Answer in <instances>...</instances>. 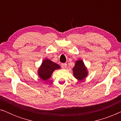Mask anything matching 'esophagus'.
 Returning a JSON list of instances; mask_svg holds the SVG:
<instances>
[{
	"mask_svg": "<svg viewBox=\"0 0 121 121\" xmlns=\"http://www.w3.org/2000/svg\"><path fill=\"white\" fill-rule=\"evenodd\" d=\"M61 66H62V68L63 69H65L67 68V64L66 63H62L61 64Z\"/></svg>",
	"mask_w": 121,
	"mask_h": 121,
	"instance_id": "esophagus-1",
	"label": "esophagus"
}]
</instances>
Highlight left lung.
<instances>
[{"label": "left lung", "instance_id": "8db88e82", "mask_svg": "<svg viewBox=\"0 0 121 121\" xmlns=\"http://www.w3.org/2000/svg\"><path fill=\"white\" fill-rule=\"evenodd\" d=\"M73 75L78 81H82L88 75V70L82 59H78L75 62V65L73 68Z\"/></svg>", "mask_w": 121, "mask_h": 121}]
</instances>
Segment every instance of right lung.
I'll list each match as a JSON object with an SVG mask.
<instances>
[{
  "instance_id": "add662e5",
  "label": "right lung",
  "mask_w": 121,
  "mask_h": 121,
  "mask_svg": "<svg viewBox=\"0 0 121 121\" xmlns=\"http://www.w3.org/2000/svg\"><path fill=\"white\" fill-rule=\"evenodd\" d=\"M60 68V65L52 62L49 59H45L39 68L37 74L39 78L44 81H47L50 78L54 70Z\"/></svg>"
}]
</instances>
